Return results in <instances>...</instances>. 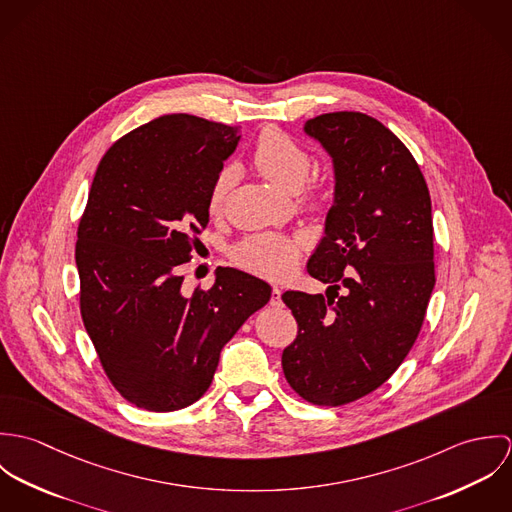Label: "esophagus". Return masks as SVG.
I'll return each mask as SVG.
<instances>
[{
	"instance_id": "1",
	"label": "esophagus",
	"mask_w": 512,
	"mask_h": 512,
	"mask_svg": "<svg viewBox=\"0 0 512 512\" xmlns=\"http://www.w3.org/2000/svg\"><path fill=\"white\" fill-rule=\"evenodd\" d=\"M280 297H282V290H280L278 286L272 288V303H274V305H280V303H282Z\"/></svg>"
}]
</instances>
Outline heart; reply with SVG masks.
I'll return each mask as SVG.
<instances>
[{"label":"heart","mask_w":512,"mask_h":512,"mask_svg":"<svg viewBox=\"0 0 512 512\" xmlns=\"http://www.w3.org/2000/svg\"><path fill=\"white\" fill-rule=\"evenodd\" d=\"M252 163L256 171L266 177L276 187L299 193L305 207L319 211L327 205L329 195L327 189L317 181H307L313 169V155L290 134L280 128H266L252 149ZM234 183V169L224 167L215 177L207 207L213 215H217L224 207L226 195ZM301 254V240L288 234L264 232L252 234L242 240L234 252V262L262 278L278 280L292 272Z\"/></svg>","instance_id":"heart-1"}]
</instances>
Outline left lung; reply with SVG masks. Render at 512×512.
<instances>
[{"label": "left lung", "mask_w": 512, "mask_h": 512, "mask_svg": "<svg viewBox=\"0 0 512 512\" xmlns=\"http://www.w3.org/2000/svg\"><path fill=\"white\" fill-rule=\"evenodd\" d=\"M305 132L335 165V203L307 264L329 290L282 295L297 321L282 368L303 400L343 406L384 384L418 339L436 284L432 201L414 155L378 120L329 112Z\"/></svg>", "instance_id": "8db88e82"}]
</instances>
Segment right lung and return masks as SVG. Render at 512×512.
<instances>
[{
    "label": "right lung",
    "instance_id": "1",
    "mask_svg": "<svg viewBox=\"0 0 512 512\" xmlns=\"http://www.w3.org/2000/svg\"><path fill=\"white\" fill-rule=\"evenodd\" d=\"M236 142L232 126L191 114L147 122L104 153L78 222L86 333L112 386L149 412L197 402L220 349L270 299L266 282L234 268H219L209 290H181Z\"/></svg>",
    "mask_w": 512,
    "mask_h": 512
}]
</instances>
